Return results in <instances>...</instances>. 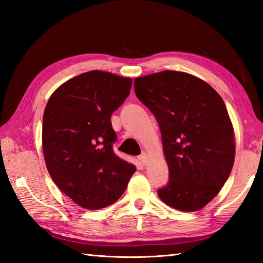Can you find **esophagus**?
<instances>
[{
  "label": "esophagus",
  "instance_id": "1",
  "mask_svg": "<svg viewBox=\"0 0 263 263\" xmlns=\"http://www.w3.org/2000/svg\"><path fill=\"white\" fill-rule=\"evenodd\" d=\"M138 159H139V161H140V164L141 165H146L147 164V160H148V156H147V154L146 153H143V154H141L140 156H139L138 157Z\"/></svg>",
  "mask_w": 263,
  "mask_h": 263
}]
</instances>
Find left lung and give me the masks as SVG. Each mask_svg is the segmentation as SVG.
Instances as JSON below:
<instances>
[{
	"instance_id": "8db88e82",
	"label": "left lung",
	"mask_w": 263,
	"mask_h": 263,
	"mask_svg": "<svg viewBox=\"0 0 263 263\" xmlns=\"http://www.w3.org/2000/svg\"><path fill=\"white\" fill-rule=\"evenodd\" d=\"M135 91L158 122L168 165L158 197L181 211L203 208L224 186L235 157L224 100L203 80L177 71L137 78Z\"/></svg>"
}]
</instances>
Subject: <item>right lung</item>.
Here are the masks:
<instances>
[{"label": "right lung", "mask_w": 263, "mask_h": 263, "mask_svg": "<svg viewBox=\"0 0 263 263\" xmlns=\"http://www.w3.org/2000/svg\"><path fill=\"white\" fill-rule=\"evenodd\" d=\"M132 79L89 71L59 87L43 116V152L52 180L82 208L116 202L136 166L116 156L110 116L130 93Z\"/></svg>", "instance_id": "add662e5"}]
</instances>
